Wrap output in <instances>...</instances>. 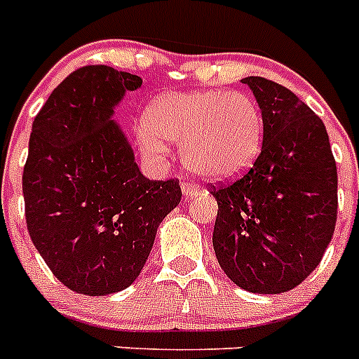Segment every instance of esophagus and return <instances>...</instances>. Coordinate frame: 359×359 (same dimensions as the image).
Instances as JSON below:
<instances>
[{
    "label": "esophagus",
    "instance_id": "1",
    "mask_svg": "<svg viewBox=\"0 0 359 359\" xmlns=\"http://www.w3.org/2000/svg\"><path fill=\"white\" fill-rule=\"evenodd\" d=\"M182 192H183V198L185 199H192L199 194V189L192 183H182Z\"/></svg>",
    "mask_w": 359,
    "mask_h": 359
}]
</instances>
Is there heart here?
<instances>
[{"label":"heart","instance_id":"1","mask_svg":"<svg viewBox=\"0 0 359 359\" xmlns=\"http://www.w3.org/2000/svg\"><path fill=\"white\" fill-rule=\"evenodd\" d=\"M262 133L261 109L243 91H170L152 100L136 140L152 161L167 158L169 144L182 145L187 169L207 182H230L255 163Z\"/></svg>","mask_w":359,"mask_h":359}]
</instances>
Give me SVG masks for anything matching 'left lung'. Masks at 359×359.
Instances as JSON below:
<instances>
[{
    "label": "left lung",
    "instance_id": "1",
    "mask_svg": "<svg viewBox=\"0 0 359 359\" xmlns=\"http://www.w3.org/2000/svg\"><path fill=\"white\" fill-rule=\"evenodd\" d=\"M261 107L262 149L248 174L214 189L217 262L233 284L278 294L306 280L331 243L338 174L322 120L293 91L243 79Z\"/></svg>",
    "mask_w": 359,
    "mask_h": 359
}]
</instances>
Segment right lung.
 Instances as JSON below:
<instances>
[{
	"instance_id": "1",
	"label": "right lung",
	"mask_w": 359,
	"mask_h": 359,
	"mask_svg": "<svg viewBox=\"0 0 359 359\" xmlns=\"http://www.w3.org/2000/svg\"><path fill=\"white\" fill-rule=\"evenodd\" d=\"M142 79L84 66L57 86L32 123L23 172L30 239L75 293L106 297L138 278L165 215L180 205L176 180L142 174L113 116Z\"/></svg>"
}]
</instances>
